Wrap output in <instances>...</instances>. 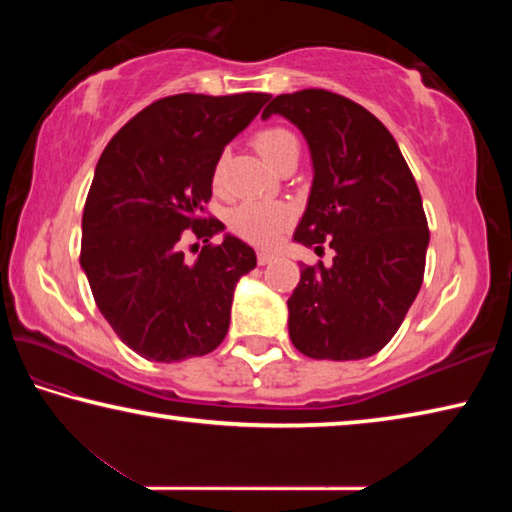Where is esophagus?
I'll return each mask as SVG.
<instances>
[{
    "label": "esophagus",
    "mask_w": 512,
    "mask_h": 512,
    "mask_svg": "<svg viewBox=\"0 0 512 512\" xmlns=\"http://www.w3.org/2000/svg\"><path fill=\"white\" fill-rule=\"evenodd\" d=\"M273 259H275V255H273V253H266V250H262V253H257V264H259V266L271 264Z\"/></svg>",
    "instance_id": "34e87169"
}]
</instances>
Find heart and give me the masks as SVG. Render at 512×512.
I'll use <instances>...</instances> for the list:
<instances>
[{"instance_id":"1","label":"heart","mask_w":512,"mask_h":512,"mask_svg":"<svg viewBox=\"0 0 512 512\" xmlns=\"http://www.w3.org/2000/svg\"><path fill=\"white\" fill-rule=\"evenodd\" d=\"M255 149L262 153V158L271 164V167L280 169L282 164L291 160H298L300 155V142L298 137L282 126H268L262 128L253 137ZM223 178V158L216 162L214 167V185L219 187ZM291 221V212L287 205L282 203H257L248 201L237 205L235 210L228 214V228L235 232L237 237L250 241L255 246H271Z\"/></svg>"}]
</instances>
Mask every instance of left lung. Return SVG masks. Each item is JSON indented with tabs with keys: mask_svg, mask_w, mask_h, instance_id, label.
Listing matches in <instances>:
<instances>
[{
	"mask_svg": "<svg viewBox=\"0 0 512 512\" xmlns=\"http://www.w3.org/2000/svg\"><path fill=\"white\" fill-rule=\"evenodd\" d=\"M271 115L300 128L314 167L293 241L334 250L332 266L300 268L287 300L291 343L311 359L372 357L422 287L429 228L413 173L388 128L341 94H280L262 119Z\"/></svg>",
	"mask_w": 512,
	"mask_h": 512,
	"instance_id": "left-lung-1",
	"label": "left lung"
}]
</instances>
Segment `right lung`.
<instances>
[{"mask_svg": "<svg viewBox=\"0 0 512 512\" xmlns=\"http://www.w3.org/2000/svg\"><path fill=\"white\" fill-rule=\"evenodd\" d=\"M271 94H173L151 103L108 142L83 210L81 268L115 334L140 357L173 363L219 348L235 287L257 266L246 241L201 216L214 167ZM185 229L206 246L194 263Z\"/></svg>", "mask_w": 512, "mask_h": 512, "instance_id": "1", "label": "right lung"}]
</instances>
